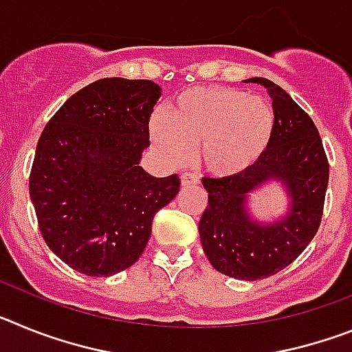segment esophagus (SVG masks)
<instances>
[{
	"instance_id": "1",
	"label": "esophagus",
	"mask_w": 352,
	"mask_h": 352,
	"mask_svg": "<svg viewBox=\"0 0 352 352\" xmlns=\"http://www.w3.org/2000/svg\"><path fill=\"white\" fill-rule=\"evenodd\" d=\"M197 183H199L197 174H194V173H183V174H182V185H183V186L197 185Z\"/></svg>"
}]
</instances>
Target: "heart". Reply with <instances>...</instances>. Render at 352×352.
<instances>
[{
    "label": "heart",
    "instance_id": "1",
    "mask_svg": "<svg viewBox=\"0 0 352 352\" xmlns=\"http://www.w3.org/2000/svg\"><path fill=\"white\" fill-rule=\"evenodd\" d=\"M275 132V109L259 95L223 86L179 93L167 114L149 125L155 148L183 166L199 146V160L214 178H234L259 162Z\"/></svg>",
    "mask_w": 352,
    "mask_h": 352
}]
</instances>
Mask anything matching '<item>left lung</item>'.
<instances>
[{"label": "left lung", "instance_id": "1", "mask_svg": "<svg viewBox=\"0 0 352 352\" xmlns=\"http://www.w3.org/2000/svg\"><path fill=\"white\" fill-rule=\"evenodd\" d=\"M268 89L275 132L256 166L234 178H203L208 206L199 236L217 272L239 280L275 275L307 248L321 223L329 166L314 121L280 86L252 77ZM270 182L283 185L288 210L272 223L253 219L250 195Z\"/></svg>", "mask_w": 352, "mask_h": 352}]
</instances>
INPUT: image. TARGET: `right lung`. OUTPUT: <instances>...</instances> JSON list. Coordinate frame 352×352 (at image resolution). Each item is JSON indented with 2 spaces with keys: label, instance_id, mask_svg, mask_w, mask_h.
Here are the masks:
<instances>
[{
  "label": "right lung",
  "instance_id": "obj_1",
  "mask_svg": "<svg viewBox=\"0 0 352 352\" xmlns=\"http://www.w3.org/2000/svg\"><path fill=\"white\" fill-rule=\"evenodd\" d=\"M160 91L153 80H95L40 135L31 203L47 247L76 272L111 276L130 268L155 213L178 195V174L155 178L141 167Z\"/></svg>",
  "mask_w": 352,
  "mask_h": 352
}]
</instances>
